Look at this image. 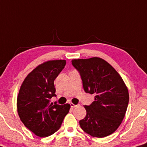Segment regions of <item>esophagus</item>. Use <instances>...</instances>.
Segmentation results:
<instances>
[{
  "instance_id": "34e87169",
  "label": "esophagus",
  "mask_w": 147,
  "mask_h": 147,
  "mask_svg": "<svg viewBox=\"0 0 147 147\" xmlns=\"http://www.w3.org/2000/svg\"><path fill=\"white\" fill-rule=\"evenodd\" d=\"M70 106L72 108H74V107H78L79 106V105H74L73 103H70Z\"/></svg>"
}]
</instances>
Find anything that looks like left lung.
Masks as SVG:
<instances>
[{"label": "left lung", "mask_w": 147, "mask_h": 147, "mask_svg": "<svg viewBox=\"0 0 147 147\" xmlns=\"http://www.w3.org/2000/svg\"><path fill=\"white\" fill-rule=\"evenodd\" d=\"M79 72L84 90L94 94V101L84 106L86 116L80 120L82 129L89 135L103 138L113 134L123 121L127 110L129 94L118 72L98 57L72 59Z\"/></svg>", "instance_id": "1"}]
</instances>
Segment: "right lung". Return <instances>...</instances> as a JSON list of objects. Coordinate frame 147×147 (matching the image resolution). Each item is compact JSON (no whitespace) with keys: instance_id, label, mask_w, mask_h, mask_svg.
I'll return each mask as SVG.
<instances>
[{"instance_id":"right-lung-1","label":"right lung","mask_w":147,"mask_h":147,"mask_svg":"<svg viewBox=\"0 0 147 147\" xmlns=\"http://www.w3.org/2000/svg\"><path fill=\"white\" fill-rule=\"evenodd\" d=\"M66 65L65 60H52L38 65L23 81L17 96V112L21 121L33 134L47 137L57 132L70 105L53 104L54 80Z\"/></svg>"}]
</instances>
